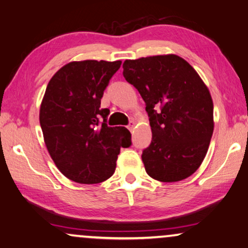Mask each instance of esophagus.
I'll use <instances>...</instances> for the list:
<instances>
[{
  "instance_id": "1",
  "label": "esophagus",
  "mask_w": 248,
  "mask_h": 248,
  "mask_svg": "<svg viewBox=\"0 0 248 248\" xmlns=\"http://www.w3.org/2000/svg\"><path fill=\"white\" fill-rule=\"evenodd\" d=\"M128 129H129L130 131H133V130L135 129V124H134V121H131V122H130L129 126H128Z\"/></svg>"
}]
</instances>
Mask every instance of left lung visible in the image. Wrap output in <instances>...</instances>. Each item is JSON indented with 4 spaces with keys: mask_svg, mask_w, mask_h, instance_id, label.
Segmentation results:
<instances>
[{
    "mask_svg": "<svg viewBox=\"0 0 248 248\" xmlns=\"http://www.w3.org/2000/svg\"><path fill=\"white\" fill-rule=\"evenodd\" d=\"M122 68L150 117L152 143L141 155L147 174L161 183L186 179L202 164L213 134L209 88L176 54L126 60Z\"/></svg>",
    "mask_w": 248,
    "mask_h": 248,
    "instance_id": "left-lung-1",
    "label": "left lung"
}]
</instances>
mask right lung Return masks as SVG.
Returning <instances> with one entry per match:
<instances>
[{"instance_id": "add662e5", "label": "right lung", "mask_w": 248, "mask_h": 248, "mask_svg": "<svg viewBox=\"0 0 248 248\" xmlns=\"http://www.w3.org/2000/svg\"><path fill=\"white\" fill-rule=\"evenodd\" d=\"M121 61H72L48 81L39 108L43 137L62 174L78 184H100L114 173L121 147H129L124 127H108L101 98ZM104 119L100 124V118Z\"/></svg>"}]
</instances>
